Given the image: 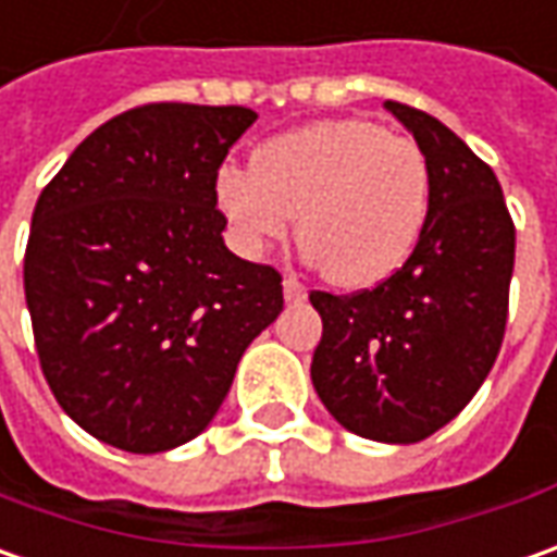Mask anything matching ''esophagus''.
<instances>
[{
  "label": "esophagus",
  "mask_w": 557,
  "mask_h": 557,
  "mask_svg": "<svg viewBox=\"0 0 557 557\" xmlns=\"http://www.w3.org/2000/svg\"><path fill=\"white\" fill-rule=\"evenodd\" d=\"M282 287H285V300H290V304H297V300H304L306 297V285L294 275V272H285V282H282Z\"/></svg>",
  "instance_id": "34e87169"
}]
</instances>
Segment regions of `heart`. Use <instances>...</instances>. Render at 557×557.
Masks as SVG:
<instances>
[{"label":"heart","mask_w":557,"mask_h":557,"mask_svg":"<svg viewBox=\"0 0 557 557\" xmlns=\"http://www.w3.org/2000/svg\"><path fill=\"white\" fill-rule=\"evenodd\" d=\"M218 205L248 253L285 238L300 214V242L324 275L339 287H371L420 238L429 165L417 140L376 122H315L263 144L253 171L223 168Z\"/></svg>","instance_id":"obj_1"}]
</instances>
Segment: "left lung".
I'll use <instances>...</instances> for the list:
<instances>
[{
  "label": "left lung",
  "instance_id": "8db88e82",
  "mask_svg": "<svg viewBox=\"0 0 557 557\" xmlns=\"http://www.w3.org/2000/svg\"><path fill=\"white\" fill-rule=\"evenodd\" d=\"M429 165L417 248L374 287L312 290L322 339L312 386L339 426L413 444L460 413L491 374L509 319L515 223L494 168L417 107L386 100Z\"/></svg>",
  "mask_w": 557,
  "mask_h": 557
}]
</instances>
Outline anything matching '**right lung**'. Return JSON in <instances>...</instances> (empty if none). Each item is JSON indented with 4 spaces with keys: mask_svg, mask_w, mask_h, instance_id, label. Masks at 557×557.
<instances>
[{
    "mask_svg": "<svg viewBox=\"0 0 557 557\" xmlns=\"http://www.w3.org/2000/svg\"><path fill=\"white\" fill-rule=\"evenodd\" d=\"M248 107L144 103L88 134L33 211L24 294L78 426L128 454L193 442L282 312V272L223 245L218 171Z\"/></svg>",
    "mask_w": 557,
    "mask_h": 557,
    "instance_id": "1",
    "label": "right lung"
}]
</instances>
